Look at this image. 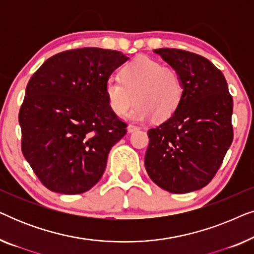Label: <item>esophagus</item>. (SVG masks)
Segmentation results:
<instances>
[{
	"instance_id": "1",
	"label": "esophagus",
	"mask_w": 254,
	"mask_h": 254,
	"mask_svg": "<svg viewBox=\"0 0 254 254\" xmlns=\"http://www.w3.org/2000/svg\"><path fill=\"white\" fill-rule=\"evenodd\" d=\"M127 130H128V133H134V131L138 130V127L137 126H134V125H128Z\"/></svg>"
}]
</instances>
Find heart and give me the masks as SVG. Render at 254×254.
Wrapping results in <instances>:
<instances>
[{
	"instance_id": "heart-1",
	"label": "heart",
	"mask_w": 254,
	"mask_h": 254,
	"mask_svg": "<svg viewBox=\"0 0 254 254\" xmlns=\"http://www.w3.org/2000/svg\"><path fill=\"white\" fill-rule=\"evenodd\" d=\"M107 103L117 117H124L134 99L128 114L134 121L165 120L178 109L184 96L182 77L175 69L163 67L159 62L140 57L121 69V78L111 76L106 81Z\"/></svg>"
}]
</instances>
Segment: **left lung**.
<instances>
[{
  "label": "left lung",
  "mask_w": 254,
  "mask_h": 254,
  "mask_svg": "<svg viewBox=\"0 0 254 254\" xmlns=\"http://www.w3.org/2000/svg\"><path fill=\"white\" fill-rule=\"evenodd\" d=\"M182 77L184 96L168 120L148 130L144 165L156 185L189 193L210 183L230 148L234 102L223 74L206 58L176 48H158Z\"/></svg>",
  "instance_id": "1"
}]
</instances>
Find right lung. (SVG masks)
Listing matches in <instances>:
<instances>
[{
    "label": "right lung",
    "mask_w": 254,
    "mask_h": 254,
    "mask_svg": "<svg viewBox=\"0 0 254 254\" xmlns=\"http://www.w3.org/2000/svg\"><path fill=\"white\" fill-rule=\"evenodd\" d=\"M127 60L97 47L61 52L27 83L18 117L22 151L52 192L84 193L102 178L111 148L127 131L110 109L105 84Z\"/></svg>",
    "instance_id": "right-lung-1"
}]
</instances>
